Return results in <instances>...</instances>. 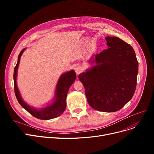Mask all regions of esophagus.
<instances>
[{"instance_id":"obj_1","label":"esophagus","mask_w":154,"mask_h":154,"mask_svg":"<svg viewBox=\"0 0 154 154\" xmlns=\"http://www.w3.org/2000/svg\"><path fill=\"white\" fill-rule=\"evenodd\" d=\"M83 70V69L80 67V66H77L75 68V73L77 74H79L80 73H81Z\"/></svg>"}]
</instances>
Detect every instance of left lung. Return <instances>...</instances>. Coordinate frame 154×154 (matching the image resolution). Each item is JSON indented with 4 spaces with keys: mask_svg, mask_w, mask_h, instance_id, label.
Wrapping results in <instances>:
<instances>
[{
    "mask_svg": "<svg viewBox=\"0 0 154 154\" xmlns=\"http://www.w3.org/2000/svg\"><path fill=\"white\" fill-rule=\"evenodd\" d=\"M108 48L91 60L95 63L79 74L87 101L95 110L114 112L135 93L139 63L132 46L117 37H106Z\"/></svg>",
    "mask_w": 154,
    "mask_h": 154,
    "instance_id": "1",
    "label": "left lung"
}]
</instances>
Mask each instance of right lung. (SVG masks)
<instances>
[{"label":"right lung","instance_id":"right-lung-1","mask_svg":"<svg viewBox=\"0 0 154 154\" xmlns=\"http://www.w3.org/2000/svg\"><path fill=\"white\" fill-rule=\"evenodd\" d=\"M25 50L26 48H23L20 52L18 57L17 63L16 64L14 72V91L16 98H17L20 106L35 118L41 120H49L55 118L57 117H59L62 114L66 108V97L67 92L69 91L70 87L74 82L76 79V75L74 70H72L65 73V74H62L59 78L57 84L56 85L54 99L55 100L53 103L40 110L32 108V107L28 106L22 100L17 86V82H16V80H17V69L20 57L22 54Z\"/></svg>","mask_w":154,"mask_h":154}]
</instances>
